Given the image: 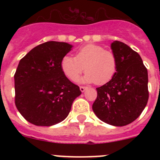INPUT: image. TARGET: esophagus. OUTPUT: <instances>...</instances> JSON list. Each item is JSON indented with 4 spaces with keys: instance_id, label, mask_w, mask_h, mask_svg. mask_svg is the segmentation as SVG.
I'll use <instances>...</instances> for the list:
<instances>
[{
    "instance_id": "1",
    "label": "esophagus",
    "mask_w": 160,
    "mask_h": 160,
    "mask_svg": "<svg viewBox=\"0 0 160 160\" xmlns=\"http://www.w3.org/2000/svg\"><path fill=\"white\" fill-rule=\"evenodd\" d=\"M87 87H80V90H81L82 92H84L85 90H87Z\"/></svg>"
}]
</instances>
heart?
Returning a JSON list of instances; mask_svg holds the SVG:
<instances>
[{
  "mask_svg": "<svg viewBox=\"0 0 160 160\" xmlns=\"http://www.w3.org/2000/svg\"><path fill=\"white\" fill-rule=\"evenodd\" d=\"M61 68L68 78L74 82L86 70L79 82L104 85L111 81L116 73L117 60L111 51L94 44H89L78 49L76 57L66 55L61 62Z\"/></svg>",
  "mask_w": 160,
  "mask_h": 160,
  "instance_id": "1",
  "label": "heart"
}]
</instances>
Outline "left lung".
Wrapping results in <instances>:
<instances>
[{
    "instance_id": "8db88e82",
    "label": "left lung",
    "mask_w": 160,
    "mask_h": 160,
    "mask_svg": "<svg viewBox=\"0 0 160 160\" xmlns=\"http://www.w3.org/2000/svg\"><path fill=\"white\" fill-rule=\"evenodd\" d=\"M111 47L117 60L116 73L96 88L92 109L102 122L122 127L135 121L148 103V70L139 54L125 43L115 41Z\"/></svg>"
}]
</instances>
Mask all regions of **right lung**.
Masks as SVG:
<instances>
[{"mask_svg": "<svg viewBox=\"0 0 160 160\" xmlns=\"http://www.w3.org/2000/svg\"><path fill=\"white\" fill-rule=\"evenodd\" d=\"M72 47L66 42H45L19 62L14 74L15 104L30 123L43 127L59 123L82 94L61 68L62 59Z\"/></svg>", "mask_w": 160, "mask_h": 160, "instance_id": "add662e5", "label": "right lung"}]
</instances>
